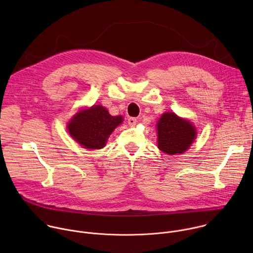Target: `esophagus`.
<instances>
[{"label": "esophagus", "mask_w": 253, "mask_h": 253, "mask_svg": "<svg viewBox=\"0 0 253 253\" xmlns=\"http://www.w3.org/2000/svg\"><path fill=\"white\" fill-rule=\"evenodd\" d=\"M136 122H137V119H136L135 117H129V118H128V124H129L130 126L135 125Z\"/></svg>", "instance_id": "1"}]
</instances>
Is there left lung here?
I'll use <instances>...</instances> for the list:
<instances>
[{
	"label": "left lung",
	"instance_id": "1",
	"mask_svg": "<svg viewBox=\"0 0 253 253\" xmlns=\"http://www.w3.org/2000/svg\"><path fill=\"white\" fill-rule=\"evenodd\" d=\"M158 148L169 155L183 153L196 137L194 126L175 113H164L157 123Z\"/></svg>",
	"mask_w": 253,
	"mask_h": 253
}]
</instances>
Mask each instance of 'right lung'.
I'll return each mask as SVG.
<instances>
[{
    "label": "right lung",
    "mask_w": 253,
    "mask_h": 253,
    "mask_svg": "<svg viewBox=\"0 0 253 253\" xmlns=\"http://www.w3.org/2000/svg\"><path fill=\"white\" fill-rule=\"evenodd\" d=\"M122 121V116H112L106 108L96 105L78 112L69 122L68 131L85 148L101 149Z\"/></svg>",
    "instance_id": "1"
}]
</instances>
